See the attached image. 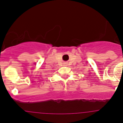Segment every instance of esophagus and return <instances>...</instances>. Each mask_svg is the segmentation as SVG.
<instances>
[{"mask_svg": "<svg viewBox=\"0 0 123 123\" xmlns=\"http://www.w3.org/2000/svg\"><path fill=\"white\" fill-rule=\"evenodd\" d=\"M63 64H64V65H65V66H66V65H67V63H65V62Z\"/></svg>", "mask_w": 123, "mask_h": 123, "instance_id": "esophagus-1", "label": "esophagus"}]
</instances>
